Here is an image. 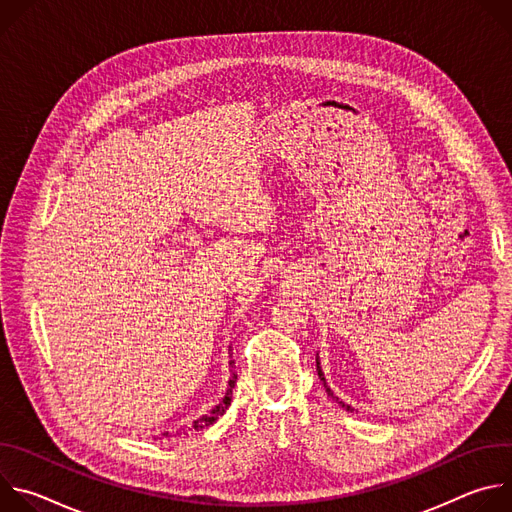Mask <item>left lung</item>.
I'll return each mask as SVG.
<instances>
[{"label": "left lung", "instance_id": "1", "mask_svg": "<svg viewBox=\"0 0 512 512\" xmlns=\"http://www.w3.org/2000/svg\"><path fill=\"white\" fill-rule=\"evenodd\" d=\"M316 371H318V377H320V381H322V385H324V389H326V393H328V397H332V399H336V401H338V397H334V393H332V391H330V387H328V385H326V379H324V373H322V367H320V358H318V356H316ZM338 405H340V407H342V409H346V411H350V413H352V411H354V409H352V407H350V405H348V403H344V401H338Z\"/></svg>", "mask_w": 512, "mask_h": 512}]
</instances>
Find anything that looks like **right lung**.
<instances>
[{
	"label": "right lung",
	"mask_w": 512,
	"mask_h": 512,
	"mask_svg": "<svg viewBox=\"0 0 512 512\" xmlns=\"http://www.w3.org/2000/svg\"><path fill=\"white\" fill-rule=\"evenodd\" d=\"M229 364H231V381H229V389H227V393H225V397H223V401H221V403L214 405L210 413H206V415H202V417H198V419L194 421V425H192V427H194L196 431H198V429H204V427H208V425H212L218 417L225 415V411H227V409H229V405H231L233 389H235V383H237V373L233 371V367H235V360H231ZM164 435L168 437V431H166Z\"/></svg>",
	"instance_id": "right-lung-1"
}]
</instances>
